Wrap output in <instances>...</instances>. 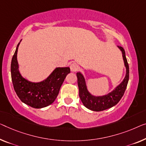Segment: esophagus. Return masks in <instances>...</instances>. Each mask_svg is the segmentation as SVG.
Wrapping results in <instances>:
<instances>
[{"label": "esophagus", "mask_w": 146, "mask_h": 146, "mask_svg": "<svg viewBox=\"0 0 146 146\" xmlns=\"http://www.w3.org/2000/svg\"><path fill=\"white\" fill-rule=\"evenodd\" d=\"M78 69H79V66L76 63H73V64H71L70 69L71 72H75L78 70Z\"/></svg>", "instance_id": "obj_1"}]
</instances>
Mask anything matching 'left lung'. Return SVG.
<instances>
[{
  "label": "left lung",
  "instance_id": "8db88e82",
  "mask_svg": "<svg viewBox=\"0 0 146 146\" xmlns=\"http://www.w3.org/2000/svg\"><path fill=\"white\" fill-rule=\"evenodd\" d=\"M118 48L122 52V56L124 62V65L126 68L125 77L120 84L115 87L113 90L108 94L102 96H96L92 94L88 90L86 79L80 71L77 73V83L79 86V97L82 103L86 108L94 111H101L113 107L120 101L121 98L125 93L129 79V67L128 64L125 52L123 48L117 46Z\"/></svg>",
  "mask_w": 146,
  "mask_h": 146
}]
</instances>
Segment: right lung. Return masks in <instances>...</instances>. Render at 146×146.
<instances>
[{"label":"right lung","mask_w":146,"mask_h":146,"mask_svg":"<svg viewBox=\"0 0 146 146\" xmlns=\"http://www.w3.org/2000/svg\"><path fill=\"white\" fill-rule=\"evenodd\" d=\"M17 44L11 62V76L15 92L21 101L36 109L45 108L55 101L70 68L56 67L46 78L39 82H32L21 75L17 59Z\"/></svg>","instance_id":"1"}]
</instances>
